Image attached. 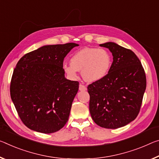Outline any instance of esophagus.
I'll use <instances>...</instances> for the list:
<instances>
[{
  "instance_id": "obj_1",
  "label": "esophagus",
  "mask_w": 159,
  "mask_h": 159,
  "mask_svg": "<svg viewBox=\"0 0 159 159\" xmlns=\"http://www.w3.org/2000/svg\"><path fill=\"white\" fill-rule=\"evenodd\" d=\"M87 90V88L85 85H84L83 84H80L79 90H80V91H85V90Z\"/></svg>"
}]
</instances>
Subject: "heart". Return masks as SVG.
Listing matches in <instances>:
<instances>
[{
    "mask_svg": "<svg viewBox=\"0 0 159 159\" xmlns=\"http://www.w3.org/2000/svg\"><path fill=\"white\" fill-rule=\"evenodd\" d=\"M110 66L111 57L106 50L85 47L73 55L70 63H64L63 69L72 79L77 77L78 70L85 80L94 82L105 77Z\"/></svg>",
    "mask_w": 159,
    "mask_h": 159,
    "instance_id": "1",
    "label": "heart"
}]
</instances>
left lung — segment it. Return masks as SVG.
I'll list each match as a JSON object with an SVG mask.
<instances>
[{
  "instance_id": "obj_1",
  "label": "left lung",
  "mask_w": 159,
  "mask_h": 159,
  "mask_svg": "<svg viewBox=\"0 0 159 159\" xmlns=\"http://www.w3.org/2000/svg\"><path fill=\"white\" fill-rule=\"evenodd\" d=\"M112 52L113 61L102 79L88 86L89 110L96 124L117 129L137 117L147 87L144 69L132 50L113 42L102 44Z\"/></svg>"
}]
</instances>
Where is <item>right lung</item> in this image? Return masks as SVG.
<instances>
[{
    "instance_id": "obj_1",
    "label": "right lung",
    "mask_w": 159,
    "mask_h": 159,
    "mask_svg": "<svg viewBox=\"0 0 159 159\" xmlns=\"http://www.w3.org/2000/svg\"><path fill=\"white\" fill-rule=\"evenodd\" d=\"M77 46L47 45L25 54L17 62L10 92L17 114L29 129L49 134L66 125L79 83L65 79L63 63Z\"/></svg>"
}]
</instances>
